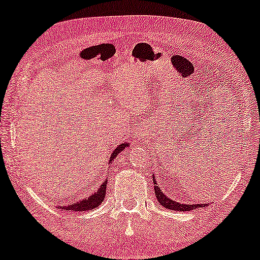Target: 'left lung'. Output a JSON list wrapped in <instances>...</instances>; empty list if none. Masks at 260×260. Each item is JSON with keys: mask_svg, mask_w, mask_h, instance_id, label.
<instances>
[{"mask_svg": "<svg viewBox=\"0 0 260 260\" xmlns=\"http://www.w3.org/2000/svg\"><path fill=\"white\" fill-rule=\"evenodd\" d=\"M154 189H155V195L156 198H157V200L159 204H161L163 207L168 208V209H172V211H182V212H186V211H191V209L194 208H204L206 207V204H195V205H188V204H179V202L172 200V199H169L168 197H166L165 194L161 191V188L157 186V181L154 179Z\"/></svg>", "mask_w": 260, "mask_h": 260, "instance_id": "8db88e82", "label": "left lung"}]
</instances>
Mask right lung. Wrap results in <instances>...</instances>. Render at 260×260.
Here are the masks:
<instances>
[{
	"instance_id": "add662e5",
	"label": "right lung",
	"mask_w": 260,
	"mask_h": 260,
	"mask_svg": "<svg viewBox=\"0 0 260 260\" xmlns=\"http://www.w3.org/2000/svg\"><path fill=\"white\" fill-rule=\"evenodd\" d=\"M127 145H129V143H122L120 145H118V147L113 150L112 155L110 156V163L115 161L117 155H119V152H122ZM106 184H108V181H104V183L101 184V187L98 188V190L94 191V193L92 194L88 199H84V200L78 201L76 204L63 206V207L62 206H60V209H66V211H71V212H85V211H90V209L97 208L105 199Z\"/></svg>"
}]
</instances>
